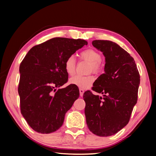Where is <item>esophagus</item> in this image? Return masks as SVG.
Returning <instances> with one entry per match:
<instances>
[{
    "label": "esophagus",
    "mask_w": 156,
    "mask_h": 156,
    "mask_svg": "<svg viewBox=\"0 0 156 156\" xmlns=\"http://www.w3.org/2000/svg\"><path fill=\"white\" fill-rule=\"evenodd\" d=\"M79 91H80V96H83L84 92V89H79Z\"/></svg>",
    "instance_id": "1"
}]
</instances>
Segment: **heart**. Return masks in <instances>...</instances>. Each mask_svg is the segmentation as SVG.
I'll return each mask as SVG.
<instances>
[{"instance_id":"obj_1","label":"heart","mask_w":156,"mask_h":156,"mask_svg":"<svg viewBox=\"0 0 156 156\" xmlns=\"http://www.w3.org/2000/svg\"><path fill=\"white\" fill-rule=\"evenodd\" d=\"M82 59L90 63L89 72L98 73L101 69L100 61L102 60L101 55L98 51L93 49H87L82 51L80 54ZM64 67L66 73L69 76L74 74L76 71V61L74 57L69 56L64 63ZM95 78L92 75L80 76L76 75L70 78L69 83L73 85L77 86L80 89H87L94 82Z\"/></svg>"}]
</instances>
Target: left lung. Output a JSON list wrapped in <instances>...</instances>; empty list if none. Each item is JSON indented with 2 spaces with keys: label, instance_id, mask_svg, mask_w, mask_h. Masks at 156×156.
Segmentation results:
<instances>
[{
  "label": "left lung",
  "instance_id": "left-lung-1",
  "mask_svg": "<svg viewBox=\"0 0 156 156\" xmlns=\"http://www.w3.org/2000/svg\"><path fill=\"white\" fill-rule=\"evenodd\" d=\"M92 44L103 53L105 73L94 82L92 90L83 94L84 114L89 130L95 135H114L127 125L138 100L140 79L135 60L118 44L96 40Z\"/></svg>",
  "mask_w": 156,
  "mask_h": 156
}]
</instances>
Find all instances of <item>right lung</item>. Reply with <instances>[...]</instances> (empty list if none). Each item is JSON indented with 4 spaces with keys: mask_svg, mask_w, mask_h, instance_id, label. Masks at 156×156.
Returning a JSON list of instances; mask_svg holds the SVG:
<instances>
[{
    "mask_svg": "<svg viewBox=\"0 0 156 156\" xmlns=\"http://www.w3.org/2000/svg\"><path fill=\"white\" fill-rule=\"evenodd\" d=\"M82 39L54 38L33 47L21 62L18 84L20 112L28 125L41 133L58 130L65 113L79 98V89L69 84L64 63L87 45Z\"/></svg>",
    "mask_w": 156,
    "mask_h": 156,
    "instance_id": "1",
    "label": "right lung"
}]
</instances>
